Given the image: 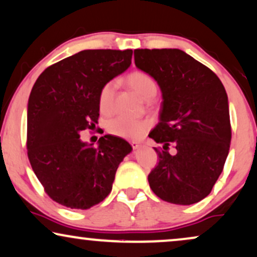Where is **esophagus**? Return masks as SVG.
<instances>
[{
	"instance_id": "obj_1",
	"label": "esophagus",
	"mask_w": 257,
	"mask_h": 257,
	"mask_svg": "<svg viewBox=\"0 0 257 257\" xmlns=\"http://www.w3.org/2000/svg\"><path fill=\"white\" fill-rule=\"evenodd\" d=\"M131 145H132V147H133V149H139L140 147H141V145H140V143L136 142V141H132Z\"/></svg>"
}]
</instances>
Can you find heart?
I'll use <instances>...</instances> for the list:
<instances>
[{
    "instance_id": "b5f03b06",
    "label": "heart",
    "mask_w": 257,
    "mask_h": 257,
    "mask_svg": "<svg viewBox=\"0 0 257 257\" xmlns=\"http://www.w3.org/2000/svg\"><path fill=\"white\" fill-rule=\"evenodd\" d=\"M128 83L139 95L146 100H150L157 93V84L154 78L145 71H134L128 76ZM116 90L114 81L108 82L101 88L98 95V105L102 112H109L112 109ZM149 123L126 116H117L110 119L107 124L108 132L123 139H140L145 134Z\"/></svg>"
}]
</instances>
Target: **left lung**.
<instances>
[{
    "mask_svg": "<svg viewBox=\"0 0 257 257\" xmlns=\"http://www.w3.org/2000/svg\"><path fill=\"white\" fill-rule=\"evenodd\" d=\"M135 66L157 82L162 93L160 122L149 138L159 164L149 186L166 202L189 206L213 189L231 140L229 104L220 78L180 49H136ZM173 144L176 154L168 152Z\"/></svg>",
    "mask_w": 257,
    "mask_h": 257,
    "instance_id": "8db88e82",
    "label": "left lung"
}]
</instances>
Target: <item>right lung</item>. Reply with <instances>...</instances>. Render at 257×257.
I'll return each mask as SVG.
<instances>
[{
    "instance_id": "right-lung-1",
    "label": "right lung",
    "mask_w": 257,
    "mask_h": 257,
    "mask_svg": "<svg viewBox=\"0 0 257 257\" xmlns=\"http://www.w3.org/2000/svg\"><path fill=\"white\" fill-rule=\"evenodd\" d=\"M132 56V49L80 51L48 67L34 84L27 149L34 173L55 202L84 210L110 194L132 146L104 135L95 147L82 141L80 133L97 123L101 88L131 67Z\"/></svg>"
}]
</instances>
